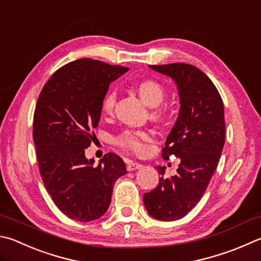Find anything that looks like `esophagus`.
Returning <instances> with one entry per match:
<instances>
[{
  "label": "esophagus",
  "instance_id": "34e87169",
  "mask_svg": "<svg viewBox=\"0 0 261 261\" xmlns=\"http://www.w3.org/2000/svg\"><path fill=\"white\" fill-rule=\"evenodd\" d=\"M141 167H143V165H141L140 163L131 162V163H127L126 164V170H127V171H135V170H138Z\"/></svg>",
  "mask_w": 261,
  "mask_h": 261
}]
</instances>
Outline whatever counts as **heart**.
I'll list each match as a JSON object with an SVG mask.
<instances>
[{
	"instance_id": "1",
	"label": "heart",
	"mask_w": 261,
	"mask_h": 261,
	"mask_svg": "<svg viewBox=\"0 0 261 261\" xmlns=\"http://www.w3.org/2000/svg\"><path fill=\"white\" fill-rule=\"evenodd\" d=\"M136 90L140 98L147 103L153 106L151 117L155 120H164L168 115V110L165 107L159 106L165 98V89L159 81L153 79L141 80L136 84ZM116 102V90L111 88L103 94L101 99V112L103 114H112ZM151 139V134L146 130H132L127 129L115 137V144L122 149L130 151L132 154L141 155L147 150V143Z\"/></svg>"
}]
</instances>
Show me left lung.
Wrapping results in <instances>:
<instances>
[{"label":"left lung","mask_w":261,"mask_h":261,"mask_svg":"<svg viewBox=\"0 0 261 261\" xmlns=\"http://www.w3.org/2000/svg\"><path fill=\"white\" fill-rule=\"evenodd\" d=\"M177 83L180 112L162 149V158L180 159L177 174L164 178L158 167V186L145 193L144 204L155 219L173 221L200 202L219 163L225 144L224 102L219 91L201 69L189 64L149 65Z\"/></svg>","instance_id":"1"}]
</instances>
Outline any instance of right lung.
<instances>
[{
	"label": "right lung",
	"mask_w": 261,
	"mask_h": 261,
	"mask_svg": "<svg viewBox=\"0 0 261 261\" xmlns=\"http://www.w3.org/2000/svg\"><path fill=\"white\" fill-rule=\"evenodd\" d=\"M127 70L90 58L75 60L57 69L37 98L33 139L40 173L52 201L70 219L101 217L116 179L126 173L116 154H106L94 168L84 150L96 138L103 94Z\"/></svg>",
	"instance_id": "right-lung-1"
}]
</instances>
